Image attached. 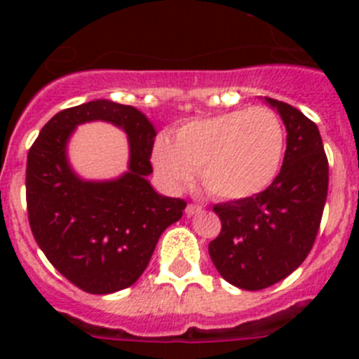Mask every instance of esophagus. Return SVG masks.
I'll return each instance as SVG.
<instances>
[{"label": "esophagus", "mask_w": 359, "mask_h": 359, "mask_svg": "<svg viewBox=\"0 0 359 359\" xmlns=\"http://www.w3.org/2000/svg\"><path fill=\"white\" fill-rule=\"evenodd\" d=\"M201 212H203L201 205H194V203L187 205V208H185L187 215H196V214H201Z\"/></svg>", "instance_id": "esophagus-1"}]
</instances>
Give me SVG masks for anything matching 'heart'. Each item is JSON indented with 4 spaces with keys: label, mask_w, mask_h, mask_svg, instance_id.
Returning <instances> with one entry per match:
<instances>
[{
    "label": "heart",
    "mask_w": 359,
    "mask_h": 359,
    "mask_svg": "<svg viewBox=\"0 0 359 359\" xmlns=\"http://www.w3.org/2000/svg\"><path fill=\"white\" fill-rule=\"evenodd\" d=\"M286 154V129L268 107L233 109L183 123L172 140L152 149V163L167 185L182 189L198 169L215 198L246 199L277 180Z\"/></svg>",
    "instance_id": "obj_1"
}]
</instances>
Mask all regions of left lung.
I'll return each mask as SVG.
<instances>
[{
    "label": "left lung",
    "mask_w": 359,
    "mask_h": 359,
    "mask_svg": "<svg viewBox=\"0 0 359 359\" xmlns=\"http://www.w3.org/2000/svg\"><path fill=\"white\" fill-rule=\"evenodd\" d=\"M286 126L282 169L264 192L215 205L221 233L208 253L231 286H273L302 264L318 233L327 199L329 167L315 122L286 102L264 97Z\"/></svg>",
    "instance_id": "obj_1"
}]
</instances>
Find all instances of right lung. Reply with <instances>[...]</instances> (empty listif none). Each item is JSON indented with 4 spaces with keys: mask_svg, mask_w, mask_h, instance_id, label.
Wrapping results in <instances>:
<instances>
[{
    "mask_svg": "<svg viewBox=\"0 0 359 359\" xmlns=\"http://www.w3.org/2000/svg\"><path fill=\"white\" fill-rule=\"evenodd\" d=\"M107 121L130 142L128 170L113 180H84L72 170L67 144L79 125ZM156 129L133 106L98 98L57 113L28 151L27 205L32 233L57 271L91 294L133 286L158 239L187 203L149 183Z\"/></svg>",
    "mask_w": 359,
    "mask_h": 359,
    "instance_id": "obj_1",
    "label": "right lung"
}]
</instances>
